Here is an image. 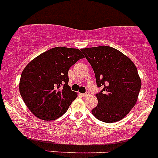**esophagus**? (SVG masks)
I'll return each instance as SVG.
<instances>
[{
	"mask_svg": "<svg viewBox=\"0 0 158 158\" xmlns=\"http://www.w3.org/2000/svg\"><path fill=\"white\" fill-rule=\"evenodd\" d=\"M80 94L82 96V97H87V96L89 95V94H88V93H85V94Z\"/></svg>",
	"mask_w": 158,
	"mask_h": 158,
	"instance_id": "obj_1",
	"label": "esophagus"
}]
</instances>
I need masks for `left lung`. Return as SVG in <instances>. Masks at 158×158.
Instances as JSON below:
<instances>
[{
  "label": "left lung",
  "mask_w": 158,
  "mask_h": 158,
  "mask_svg": "<svg viewBox=\"0 0 158 158\" xmlns=\"http://www.w3.org/2000/svg\"><path fill=\"white\" fill-rule=\"evenodd\" d=\"M81 50L95 74L98 87L97 106L91 110L95 118L105 123L119 121L137 102L141 80L133 61L123 52L108 46Z\"/></svg>",
  "instance_id": "obj_1"
}]
</instances>
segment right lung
<instances>
[{
    "label": "right lung",
    "instance_id": "add662e5",
    "mask_svg": "<svg viewBox=\"0 0 158 158\" xmlns=\"http://www.w3.org/2000/svg\"><path fill=\"white\" fill-rule=\"evenodd\" d=\"M78 49L59 46L43 52L22 71L19 91L31 113L43 120L64 115L77 97L68 85V70L84 58Z\"/></svg>",
    "mask_w": 158,
    "mask_h": 158
}]
</instances>
